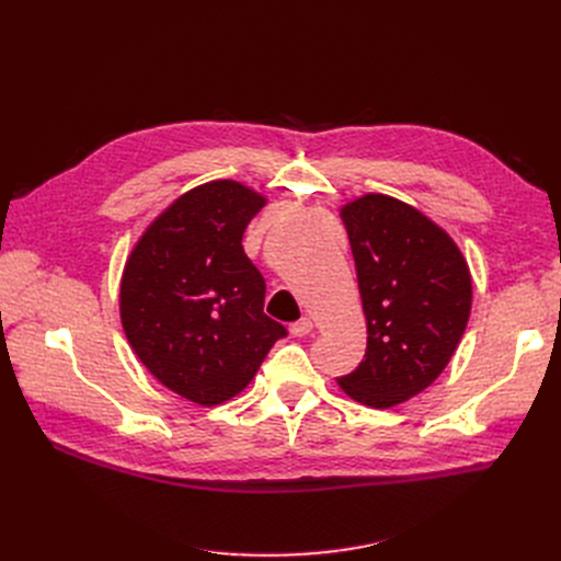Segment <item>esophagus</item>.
<instances>
[{"label": "esophagus", "mask_w": 561, "mask_h": 561, "mask_svg": "<svg viewBox=\"0 0 561 561\" xmlns=\"http://www.w3.org/2000/svg\"><path fill=\"white\" fill-rule=\"evenodd\" d=\"M311 330H313V322L309 318H300L296 322H290V328H288V332L293 336H307V334H311Z\"/></svg>", "instance_id": "1"}]
</instances>
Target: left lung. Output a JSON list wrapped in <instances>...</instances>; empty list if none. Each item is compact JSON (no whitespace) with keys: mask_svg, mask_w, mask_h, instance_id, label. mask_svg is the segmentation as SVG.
Here are the masks:
<instances>
[{"mask_svg":"<svg viewBox=\"0 0 561 561\" xmlns=\"http://www.w3.org/2000/svg\"><path fill=\"white\" fill-rule=\"evenodd\" d=\"M368 325L364 362L339 377L362 404L414 398L455 355L470 316L468 265L450 236L389 195L343 206Z\"/></svg>","mask_w":561,"mask_h":561,"instance_id":"8db88e82","label":"left lung"}]
</instances>
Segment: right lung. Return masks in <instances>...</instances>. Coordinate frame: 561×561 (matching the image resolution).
<instances>
[{"instance_id":"1","label":"right lung","mask_w":561,"mask_h":561,"mask_svg":"<svg viewBox=\"0 0 561 561\" xmlns=\"http://www.w3.org/2000/svg\"><path fill=\"white\" fill-rule=\"evenodd\" d=\"M263 204L229 180L193 188L150 225L125 265L121 316L134 352L197 404L241 393L288 334L263 313L265 282L241 243Z\"/></svg>"}]
</instances>
